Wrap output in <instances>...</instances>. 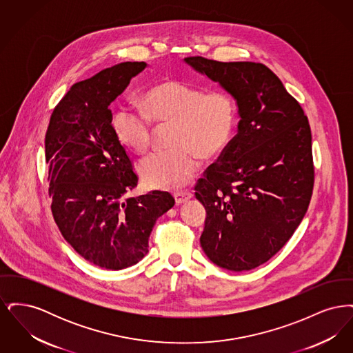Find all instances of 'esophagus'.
I'll use <instances>...</instances> for the list:
<instances>
[{
	"label": "esophagus",
	"instance_id": "34e87169",
	"mask_svg": "<svg viewBox=\"0 0 353 353\" xmlns=\"http://www.w3.org/2000/svg\"><path fill=\"white\" fill-rule=\"evenodd\" d=\"M174 200H176V203H183V202H186L188 200H190L192 197H193V193L192 192H189V190H181V192H176L174 194Z\"/></svg>",
	"mask_w": 353,
	"mask_h": 353
}]
</instances>
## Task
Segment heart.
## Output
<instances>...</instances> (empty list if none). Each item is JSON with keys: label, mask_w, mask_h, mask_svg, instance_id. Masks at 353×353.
Masks as SVG:
<instances>
[{"label": "heart", "mask_w": 353, "mask_h": 353, "mask_svg": "<svg viewBox=\"0 0 353 353\" xmlns=\"http://www.w3.org/2000/svg\"><path fill=\"white\" fill-rule=\"evenodd\" d=\"M143 111L121 105L114 114L112 130L125 148L144 153L150 148L152 121L172 123L169 151L152 153L139 167L141 180L157 189H180L200 168V156L213 159L234 134L238 107L233 95L205 92L180 81L152 85L141 98Z\"/></svg>", "instance_id": "b5f03b06"}]
</instances>
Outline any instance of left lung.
<instances>
[{
    "label": "left lung",
    "instance_id": "1",
    "mask_svg": "<svg viewBox=\"0 0 353 353\" xmlns=\"http://www.w3.org/2000/svg\"><path fill=\"white\" fill-rule=\"evenodd\" d=\"M184 61L233 95L241 119L219 163L194 186L206 210L202 250L222 269H255L285 246L311 201L308 119L262 63Z\"/></svg>",
    "mask_w": 353,
    "mask_h": 353
}]
</instances>
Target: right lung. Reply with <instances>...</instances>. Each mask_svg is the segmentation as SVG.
Returning <instances> with one entry per match:
<instances>
[{
	"label": "right lung",
	"mask_w": 353,
	"mask_h": 353,
	"mask_svg": "<svg viewBox=\"0 0 353 353\" xmlns=\"http://www.w3.org/2000/svg\"><path fill=\"white\" fill-rule=\"evenodd\" d=\"M145 68V62H123L72 84L54 108L45 137L54 219L72 249L103 269L143 259L156 221L174 205L161 190L125 197L137 176L114 134L110 104Z\"/></svg>",
	"instance_id": "1"
}]
</instances>
